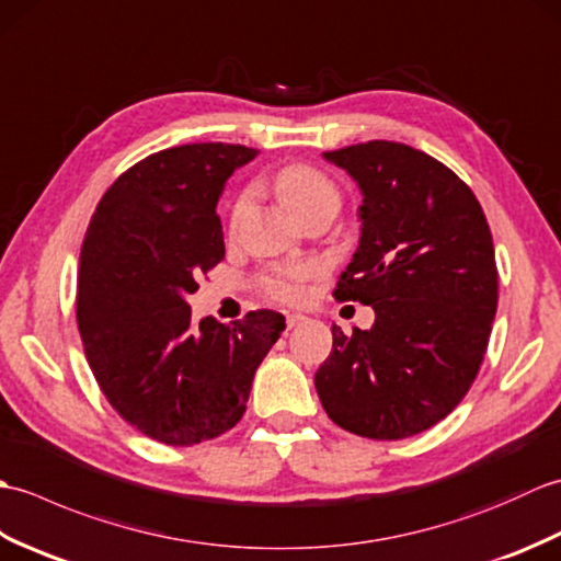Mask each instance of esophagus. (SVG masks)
<instances>
[{
	"mask_svg": "<svg viewBox=\"0 0 561 561\" xmlns=\"http://www.w3.org/2000/svg\"><path fill=\"white\" fill-rule=\"evenodd\" d=\"M304 316H299V313H289L287 316V330H291V328H296V325H301L304 323Z\"/></svg>",
	"mask_w": 561,
	"mask_h": 561,
	"instance_id": "obj_1",
	"label": "esophagus"
}]
</instances>
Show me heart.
<instances>
[{"label":"heart","mask_w":561,"mask_h":561,"mask_svg":"<svg viewBox=\"0 0 561 561\" xmlns=\"http://www.w3.org/2000/svg\"><path fill=\"white\" fill-rule=\"evenodd\" d=\"M274 190H277V197L282 199V205L291 214H296V217L304 214L306 209L325 205V202H337L340 205V193L335 183H332L325 173H320L318 169H313V165H306V163H296V165H289V169H284L277 175ZM250 199H253V193H243L236 199V205L231 209L233 229L238 226V221L243 219L245 209L250 207ZM311 274H313V267L308 265L282 267L277 272H272L265 279V291L284 301H296L304 296V284Z\"/></svg>","instance_id":"1"}]
</instances>
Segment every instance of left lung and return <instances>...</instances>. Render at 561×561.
Instances as JSON below:
<instances>
[{"label": "left lung", "mask_w": 561, "mask_h": 561, "mask_svg": "<svg viewBox=\"0 0 561 561\" xmlns=\"http://www.w3.org/2000/svg\"><path fill=\"white\" fill-rule=\"evenodd\" d=\"M323 159L362 190L359 245L335 296L376 320L354 335L332 325L318 398L352 434L408 438L456 410L480 371L499 299L490 224L456 173L400 141Z\"/></svg>", "instance_id": "8db88e82"}]
</instances>
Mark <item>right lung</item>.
Masks as SVG:
<instances>
[{"instance_id":"obj_1","label":"right lung","mask_w":561,"mask_h":561,"mask_svg":"<svg viewBox=\"0 0 561 561\" xmlns=\"http://www.w3.org/2000/svg\"><path fill=\"white\" fill-rule=\"evenodd\" d=\"M255 157L221 141L151 153L108 187L83 236V352L113 410L161 444L195 446L241 422L257 366L284 330L274 311L195 325L187 304L199 274L224 260V185Z\"/></svg>"}]
</instances>
